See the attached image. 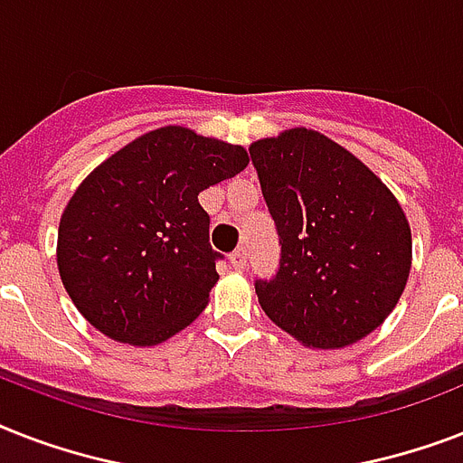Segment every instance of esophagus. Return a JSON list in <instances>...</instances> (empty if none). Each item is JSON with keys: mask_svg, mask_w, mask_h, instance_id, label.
I'll return each instance as SVG.
<instances>
[{"mask_svg": "<svg viewBox=\"0 0 463 463\" xmlns=\"http://www.w3.org/2000/svg\"><path fill=\"white\" fill-rule=\"evenodd\" d=\"M231 264H232V269H238V271H242V269L247 267V250H245V247H238V250L231 254Z\"/></svg>", "mask_w": 463, "mask_h": 463, "instance_id": "esophagus-1", "label": "esophagus"}]
</instances>
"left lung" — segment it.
<instances>
[{
	"instance_id": "obj_1",
	"label": "left lung",
	"mask_w": 463,
	"mask_h": 463,
	"mask_svg": "<svg viewBox=\"0 0 463 463\" xmlns=\"http://www.w3.org/2000/svg\"><path fill=\"white\" fill-rule=\"evenodd\" d=\"M250 156L281 245L274 279L254 281L261 309L303 345L355 344L409 281L403 209L365 163L305 127L254 141Z\"/></svg>"
}]
</instances>
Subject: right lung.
Returning a JSON list of instances; mask_svg holds the SVG:
<instances>
[{
    "mask_svg": "<svg viewBox=\"0 0 463 463\" xmlns=\"http://www.w3.org/2000/svg\"><path fill=\"white\" fill-rule=\"evenodd\" d=\"M242 146L160 127L100 163L61 213L57 267L105 336L156 345L202 315L218 281L199 192L235 177Z\"/></svg>",
    "mask_w": 463,
    "mask_h": 463,
    "instance_id": "1",
    "label": "right lung"
}]
</instances>
